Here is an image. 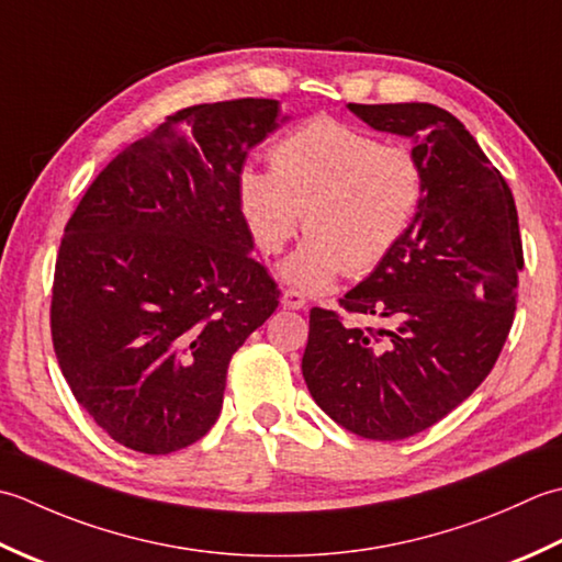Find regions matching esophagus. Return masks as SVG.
<instances>
[{"label":"esophagus","instance_id":"34e87169","mask_svg":"<svg viewBox=\"0 0 562 562\" xmlns=\"http://www.w3.org/2000/svg\"><path fill=\"white\" fill-rule=\"evenodd\" d=\"M281 303H283V307H289V311H303V307L307 305V301H305V295H303L301 291H295V289H289V291H283V297H281Z\"/></svg>","mask_w":562,"mask_h":562}]
</instances>
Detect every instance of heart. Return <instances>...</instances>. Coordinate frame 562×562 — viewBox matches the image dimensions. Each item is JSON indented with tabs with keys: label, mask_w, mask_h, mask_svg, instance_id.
Wrapping results in <instances>:
<instances>
[{
	"label": "heart",
	"mask_w": 562,
	"mask_h": 562,
	"mask_svg": "<svg viewBox=\"0 0 562 562\" xmlns=\"http://www.w3.org/2000/svg\"><path fill=\"white\" fill-rule=\"evenodd\" d=\"M271 171L247 167L239 205L265 255H279L303 225L311 235L283 279L323 291L341 271L363 277L393 255L425 196V169L405 145H385L335 119H313L269 153Z\"/></svg>",
	"instance_id": "1"
}]
</instances>
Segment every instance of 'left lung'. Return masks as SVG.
Wrapping results in <instances>:
<instances>
[{"label": "left lung", "mask_w": 562, "mask_h": 562, "mask_svg": "<svg viewBox=\"0 0 562 562\" xmlns=\"http://www.w3.org/2000/svg\"><path fill=\"white\" fill-rule=\"evenodd\" d=\"M375 131L407 135L425 196L381 267L313 307L303 378L323 412L357 437L400 441L449 415L495 366L524 269L517 205L465 125L434 104H349ZM381 328L344 323V313Z\"/></svg>", "instance_id": "1"}]
</instances>
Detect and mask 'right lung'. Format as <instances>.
<instances>
[{"label": "right lung", "instance_id": "right-lung-1", "mask_svg": "<svg viewBox=\"0 0 562 562\" xmlns=\"http://www.w3.org/2000/svg\"><path fill=\"white\" fill-rule=\"evenodd\" d=\"M277 121L273 99L171 113L99 171L65 225L55 357L87 415L133 451L205 437L233 353L279 307L237 191Z\"/></svg>", "mask_w": 562, "mask_h": 562}]
</instances>
